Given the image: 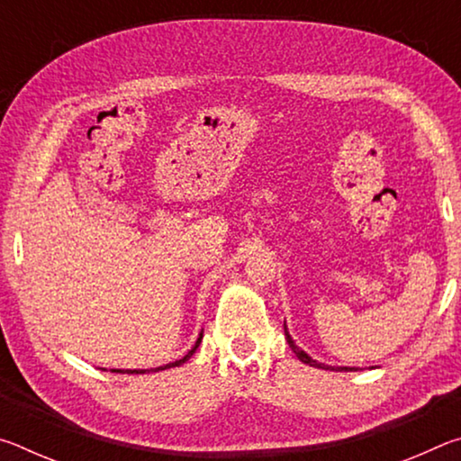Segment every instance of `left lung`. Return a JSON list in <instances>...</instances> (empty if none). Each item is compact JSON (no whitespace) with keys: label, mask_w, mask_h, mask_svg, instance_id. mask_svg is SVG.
I'll list each match as a JSON object with an SVG mask.
<instances>
[{"label":"left lung","mask_w":461,"mask_h":461,"mask_svg":"<svg viewBox=\"0 0 461 461\" xmlns=\"http://www.w3.org/2000/svg\"><path fill=\"white\" fill-rule=\"evenodd\" d=\"M285 335H286V341H288V346H291V349L293 352L296 354V357H299V360L303 362V364H309V366H315V368H323V370H354V368H331V366H325V364H319L317 360H311V357L303 352L301 348H296L294 346V341H293V338L291 335H288V330H286V325H285Z\"/></svg>","instance_id":"obj_1"}]
</instances>
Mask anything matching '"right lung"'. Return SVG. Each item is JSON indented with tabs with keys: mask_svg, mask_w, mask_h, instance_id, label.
I'll list each match as a JSON object with an SVG mask.
<instances>
[{
	"mask_svg": "<svg viewBox=\"0 0 461 461\" xmlns=\"http://www.w3.org/2000/svg\"><path fill=\"white\" fill-rule=\"evenodd\" d=\"M201 338H203V335H199V339H197V343H194V346H193V349H191V352L189 354H186L185 357H181V360H176V362H173V364H167V366H160V368H152V372H160V370H167V368H175V366H181V364H185L186 360H189V357L194 354V349H197L199 348V343H201ZM113 372H120V374H146V370H126V372H123V370H113Z\"/></svg>",
	"mask_w": 461,
	"mask_h": 461,
	"instance_id": "obj_1",
	"label": "right lung"
}]
</instances>
